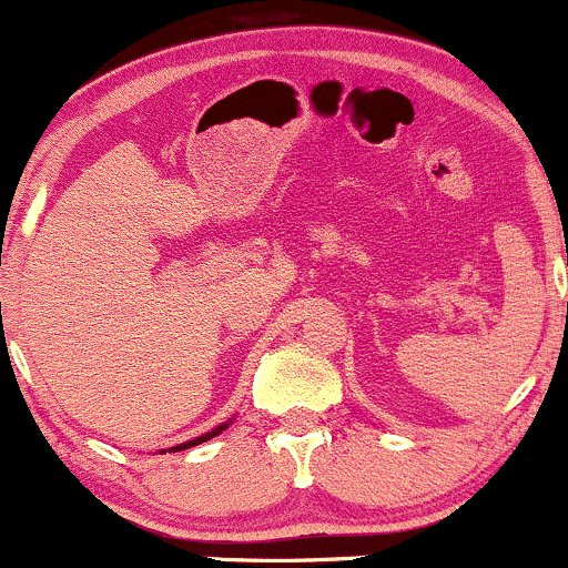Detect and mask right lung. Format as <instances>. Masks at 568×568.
Wrapping results in <instances>:
<instances>
[{"instance_id": "obj_1", "label": "right lung", "mask_w": 568, "mask_h": 568, "mask_svg": "<svg viewBox=\"0 0 568 568\" xmlns=\"http://www.w3.org/2000/svg\"><path fill=\"white\" fill-rule=\"evenodd\" d=\"M230 427V422H226V425H219L216 429H211V433H205V435H200V438H194V440H186V443H179V446H173V448H168V452H184V448H192V446H200V443H205V440H211V438H216L219 433H224V429ZM160 454H165V452H160Z\"/></svg>"}]
</instances>
